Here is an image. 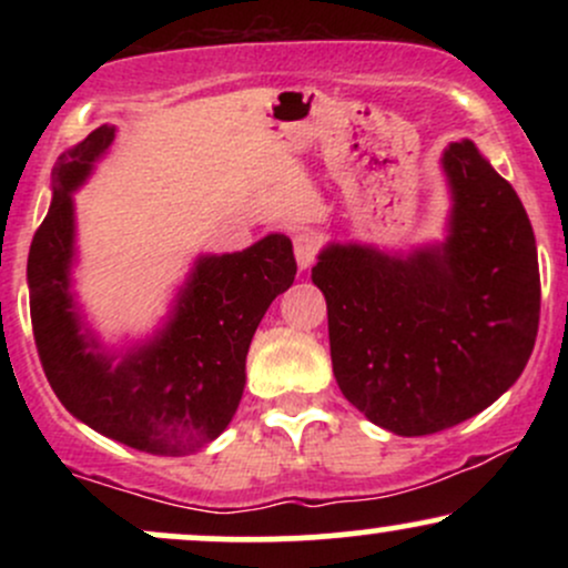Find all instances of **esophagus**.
I'll use <instances>...</instances> for the list:
<instances>
[{"instance_id": "34e87169", "label": "esophagus", "mask_w": 568, "mask_h": 568, "mask_svg": "<svg viewBox=\"0 0 568 568\" xmlns=\"http://www.w3.org/2000/svg\"><path fill=\"white\" fill-rule=\"evenodd\" d=\"M293 251H296L298 270H310L315 264L321 243H317V237L312 232H296L293 234Z\"/></svg>"}]
</instances>
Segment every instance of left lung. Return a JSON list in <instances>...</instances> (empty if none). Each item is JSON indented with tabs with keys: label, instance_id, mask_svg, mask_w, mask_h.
<instances>
[{
	"label": "left lung",
	"instance_id": "left-lung-1",
	"mask_svg": "<svg viewBox=\"0 0 568 568\" xmlns=\"http://www.w3.org/2000/svg\"><path fill=\"white\" fill-rule=\"evenodd\" d=\"M454 194L446 243L410 256L328 245L312 283L328 304L344 397L395 435H433L513 387L539 328V264L515 189L473 141L443 154Z\"/></svg>",
	"mask_w": 568,
	"mask_h": 568
}]
</instances>
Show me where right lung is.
Wrapping results in <instances>:
<instances>
[{
    "instance_id": "add662e5",
    "label": "right lung",
    "mask_w": 568,
    "mask_h": 568,
    "mask_svg": "<svg viewBox=\"0 0 568 568\" xmlns=\"http://www.w3.org/2000/svg\"><path fill=\"white\" fill-rule=\"evenodd\" d=\"M112 139L114 128L101 125L58 160L53 205L31 240L26 275L39 361L58 400L95 433L149 454L197 452L240 406L251 338L296 277L293 245L266 234L243 253L202 256L165 331L114 366L69 296L71 192Z\"/></svg>"
}]
</instances>
